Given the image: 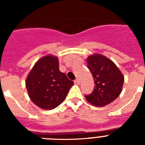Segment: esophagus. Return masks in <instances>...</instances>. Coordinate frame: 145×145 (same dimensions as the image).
<instances>
[{"label":"esophagus","mask_w":145,"mask_h":145,"mask_svg":"<svg viewBox=\"0 0 145 145\" xmlns=\"http://www.w3.org/2000/svg\"><path fill=\"white\" fill-rule=\"evenodd\" d=\"M75 83H76V84H80V80H79L78 78L75 79Z\"/></svg>","instance_id":"34e87169"}]
</instances>
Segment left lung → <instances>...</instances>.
Returning <instances> with one entry per match:
<instances>
[{
	"label": "left lung",
	"instance_id": "left-lung-1",
	"mask_svg": "<svg viewBox=\"0 0 145 145\" xmlns=\"http://www.w3.org/2000/svg\"><path fill=\"white\" fill-rule=\"evenodd\" d=\"M87 66L94 80L91 93L86 100L96 107H104L116 100L122 91L124 77L116 64L99 54L87 58Z\"/></svg>",
	"mask_w": 145,
	"mask_h": 145
}]
</instances>
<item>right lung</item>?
Masks as SVG:
<instances>
[{"label":"right lung","mask_w":145,"mask_h":145,"mask_svg":"<svg viewBox=\"0 0 145 145\" xmlns=\"http://www.w3.org/2000/svg\"><path fill=\"white\" fill-rule=\"evenodd\" d=\"M29 98L43 110H53L65 100L74 82L59 69V60L47 55L38 60L26 79Z\"/></svg>","instance_id":"obj_1"}]
</instances>
